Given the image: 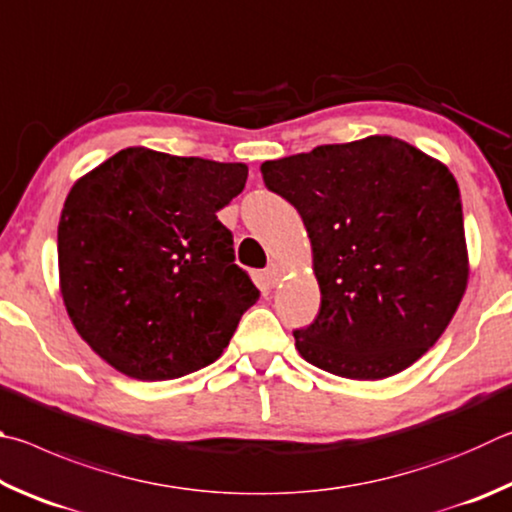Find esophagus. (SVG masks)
<instances>
[{"label": "esophagus", "instance_id": "1", "mask_svg": "<svg viewBox=\"0 0 512 512\" xmlns=\"http://www.w3.org/2000/svg\"><path fill=\"white\" fill-rule=\"evenodd\" d=\"M267 281H270V285H276V283H279L281 281V276H283V270H281V267L279 265H270V267H267Z\"/></svg>", "mask_w": 512, "mask_h": 512}]
</instances>
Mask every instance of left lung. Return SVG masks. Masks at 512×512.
<instances>
[{"instance_id":"1","label":"left lung","mask_w":512,"mask_h":512,"mask_svg":"<svg viewBox=\"0 0 512 512\" xmlns=\"http://www.w3.org/2000/svg\"><path fill=\"white\" fill-rule=\"evenodd\" d=\"M265 186L299 211L321 308L294 330L303 360L348 380L409 369L468 288L456 179L411 143L371 134L265 161Z\"/></svg>"}]
</instances>
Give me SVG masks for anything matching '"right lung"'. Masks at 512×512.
I'll use <instances>...</instances> for the list:
<instances>
[{
	"instance_id": "1",
	"label": "right lung",
	"mask_w": 512,
	"mask_h": 512,
	"mask_svg": "<svg viewBox=\"0 0 512 512\" xmlns=\"http://www.w3.org/2000/svg\"><path fill=\"white\" fill-rule=\"evenodd\" d=\"M249 168L119 150L76 184L58 222L60 294L87 346L134 380H175L218 360L256 285L218 220Z\"/></svg>"
}]
</instances>
